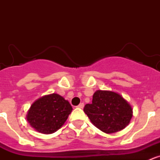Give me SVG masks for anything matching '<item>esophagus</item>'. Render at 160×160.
<instances>
[{"label":"esophagus","instance_id":"34e87169","mask_svg":"<svg viewBox=\"0 0 160 160\" xmlns=\"http://www.w3.org/2000/svg\"><path fill=\"white\" fill-rule=\"evenodd\" d=\"M78 108H83V107H84V103H83V102L80 103V104L78 106Z\"/></svg>","mask_w":160,"mask_h":160}]
</instances>
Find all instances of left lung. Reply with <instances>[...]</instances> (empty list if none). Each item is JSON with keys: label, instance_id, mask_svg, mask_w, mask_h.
I'll use <instances>...</instances> for the list:
<instances>
[{"label": "left lung", "instance_id": "obj_1", "mask_svg": "<svg viewBox=\"0 0 160 160\" xmlns=\"http://www.w3.org/2000/svg\"><path fill=\"white\" fill-rule=\"evenodd\" d=\"M83 111L96 128L107 134L124 129L132 118V108L119 94L109 90H97L92 103Z\"/></svg>", "mask_w": 160, "mask_h": 160}]
</instances>
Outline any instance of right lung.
<instances>
[{"mask_svg": "<svg viewBox=\"0 0 160 160\" xmlns=\"http://www.w3.org/2000/svg\"><path fill=\"white\" fill-rule=\"evenodd\" d=\"M70 102L58 94L43 96L32 103L27 113V121L42 134H52L62 127L71 113Z\"/></svg>", "mask_w": 160, "mask_h": 160, "instance_id": "right-lung-1", "label": "right lung"}]
</instances>
